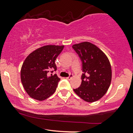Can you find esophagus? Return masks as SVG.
<instances>
[{
	"label": "esophagus",
	"mask_w": 133,
	"mask_h": 133,
	"mask_svg": "<svg viewBox=\"0 0 133 133\" xmlns=\"http://www.w3.org/2000/svg\"><path fill=\"white\" fill-rule=\"evenodd\" d=\"M72 76H73V75H71L70 76H68V77H67L66 79H67V80H71V79L72 78Z\"/></svg>",
	"instance_id": "1"
}]
</instances>
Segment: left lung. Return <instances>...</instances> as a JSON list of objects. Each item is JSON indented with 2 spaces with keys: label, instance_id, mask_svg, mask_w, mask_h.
Instances as JSON below:
<instances>
[{
  "label": "left lung",
  "instance_id": "obj_1",
  "mask_svg": "<svg viewBox=\"0 0 133 133\" xmlns=\"http://www.w3.org/2000/svg\"><path fill=\"white\" fill-rule=\"evenodd\" d=\"M73 48L82 62V83L75 93L84 101L94 102L108 91L112 78V69L106 55L89 42L75 44Z\"/></svg>",
  "mask_w": 133,
  "mask_h": 133
}]
</instances>
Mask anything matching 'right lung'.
Listing matches in <instances>:
<instances>
[{
	"instance_id": "right-lung-1",
	"label": "right lung",
	"mask_w": 133,
	"mask_h": 133,
	"mask_svg": "<svg viewBox=\"0 0 133 133\" xmlns=\"http://www.w3.org/2000/svg\"><path fill=\"white\" fill-rule=\"evenodd\" d=\"M64 47L44 45L25 59L21 68V78L25 91L31 98L42 101L55 92L60 78L56 74L50 75L49 71L51 69L57 70L55 61Z\"/></svg>"
}]
</instances>
